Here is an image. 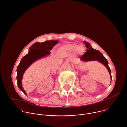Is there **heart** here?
<instances>
[{
	"label": "heart",
	"mask_w": 127,
	"mask_h": 127,
	"mask_svg": "<svg viewBox=\"0 0 127 127\" xmlns=\"http://www.w3.org/2000/svg\"><path fill=\"white\" fill-rule=\"evenodd\" d=\"M60 50L61 52L65 51V50H68V51H73L74 50L76 53L82 54L85 50V46L83 44H79L77 45L76 44H70L61 47L60 48Z\"/></svg>",
	"instance_id": "1"
}]
</instances>
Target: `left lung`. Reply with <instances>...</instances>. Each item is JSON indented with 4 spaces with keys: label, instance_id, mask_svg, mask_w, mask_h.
I'll use <instances>...</instances> for the list:
<instances>
[{
    "label": "left lung",
    "instance_id": "obj_1",
    "mask_svg": "<svg viewBox=\"0 0 127 127\" xmlns=\"http://www.w3.org/2000/svg\"><path fill=\"white\" fill-rule=\"evenodd\" d=\"M85 44V46L87 48V50L86 53L84 54L82 57H80V60L82 61H98L99 62L104 64L106 68H107L110 75L111 77V82L112 79L111 77V70L110 69L108 62L107 59L105 58V57L99 51L93 48L90 44L86 42H84Z\"/></svg>",
    "mask_w": 127,
    "mask_h": 127
}]
</instances>
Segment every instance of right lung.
I'll use <instances>...</instances> for the list:
<instances>
[{
	"instance_id": "1",
	"label": "right lung",
	"mask_w": 127,
	"mask_h": 127,
	"mask_svg": "<svg viewBox=\"0 0 127 127\" xmlns=\"http://www.w3.org/2000/svg\"><path fill=\"white\" fill-rule=\"evenodd\" d=\"M58 42V40L46 41L42 43L36 42L30 47L28 54L22 58L17 68V81L19 89L24 95H27V94L22 86V79L25 71L36 60L49 55L50 50Z\"/></svg>"
}]
</instances>
